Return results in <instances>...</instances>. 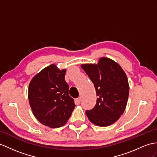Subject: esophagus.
Segmentation results:
<instances>
[{
  "mask_svg": "<svg viewBox=\"0 0 157 157\" xmlns=\"http://www.w3.org/2000/svg\"><path fill=\"white\" fill-rule=\"evenodd\" d=\"M81 97H78L76 99V105H79L80 103H81Z\"/></svg>",
  "mask_w": 157,
  "mask_h": 157,
  "instance_id": "1",
  "label": "esophagus"
}]
</instances>
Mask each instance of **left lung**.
Returning <instances> with one entry per match:
<instances>
[{"label":"left lung","mask_w":157,"mask_h":157,"mask_svg":"<svg viewBox=\"0 0 157 157\" xmlns=\"http://www.w3.org/2000/svg\"><path fill=\"white\" fill-rule=\"evenodd\" d=\"M82 69L94 84L97 104L86 114L99 127H108L123 114L127 104L129 85L127 75L115 61L101 57L97 64H82Z\"/></svg>","instance_id":"1"}]
</instances>
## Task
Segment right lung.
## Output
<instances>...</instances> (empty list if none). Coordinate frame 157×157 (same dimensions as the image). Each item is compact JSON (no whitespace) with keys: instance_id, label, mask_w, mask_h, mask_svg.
Here are the masks:
<instances>
[{"instance_id":"add662e5","label":"right lung","mask_w":157,"mask_h":157,"mask_svg":"<svg viewBox=\"0 0 157 157\" xmlns=\"http://www.w3.org/2000/svg\"><path fill=\"white\" fill-rule=\"evenodd\" d=\"M66 71L52 64L37 73L29 83L28 98L34 116L50 128L65 124L75 106L64 80Z\"/></svg>"}]
</instances>
